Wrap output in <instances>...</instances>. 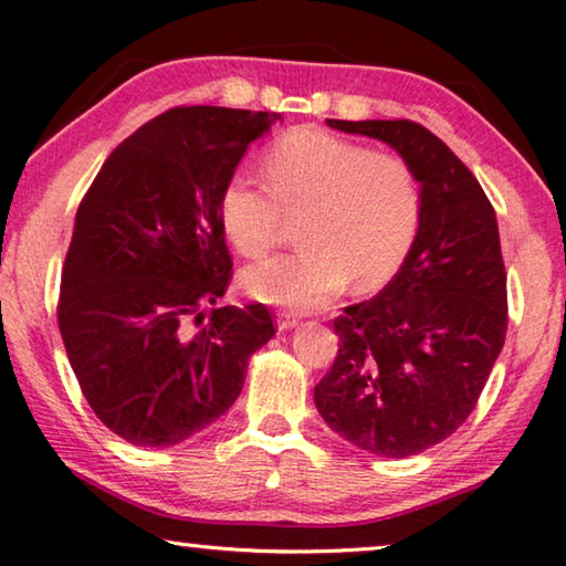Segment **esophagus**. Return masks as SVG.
<instances>
[{
  "label": "esophagus",
  "instance_id": "34e87169",
  "mask_svg": "<svg viewBox=\"0 0 566 566\" xmlns=\"http://www.w3.org/2000/svg\"><path fill=\"white\" fill-rule=\"evenodd\" d=\"M295 323H298V316L291 311H277V331H291Z\"/></svg>",
  "mask_w": 566,
  "mask_h": 566
}]
</instances>
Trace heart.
<instances>
[{
	"instance_id": "1",
	"label": "heart",
	"mask_w": 566,
	"mask_h": 566,
	"mask_svg": "<svg viewBox=\"0 0 566 566\" xmlns=\"http://www.w3.org/2000/svg\"><path fill=\"white\" fill-rule=\"evenodd\" d=\"M265 182L235 172L222 185L218 218L243 258L261 261L298 222L301 250L248 268L253 298L321 308L350 283L374 291L391 277L421 222V185L409 163L328 129L298 127L263 155Z\"/></svg>"
}]
</instances>
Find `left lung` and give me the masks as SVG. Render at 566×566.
<instances>
[{"mask_svg":"<svg viewBox=\"0 0 566 566\" xmlns=\"http://www.w3.org/2000/svg\"><path fill=\"white\" fill-rule=\"evenodd\" d=\"M384 140L421 182V222L403 265L333 321L336 360L316 409L354 447L406 459L449 439L474 411L506 338L496 212L449 145L411 119H328Z\"/></svg>","mask_w":566,"mask_h":566,"instance_id":"1","label":"left lung"}]
</instances>
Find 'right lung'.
I'll return each mask as SVG.
<instances>
[{
  "label": "right lung",
  "mask_w": 566,
  "mask_h": 566,
  "mask_svg": "<svg viewBox=\"0 0 566 566\" xmlns=\"http://www.w3.org/2000/svg\"><path fill=\"white\" fill-rule=\"evenodd\" d=\"M275 119L172 107L109 153L80 202L60 333L90 409L135 447H175L220 419L273 338L263 303H216L233 277L220 190Z\"/></svg>",
  "instance_id": "1"
}]
</instances>
